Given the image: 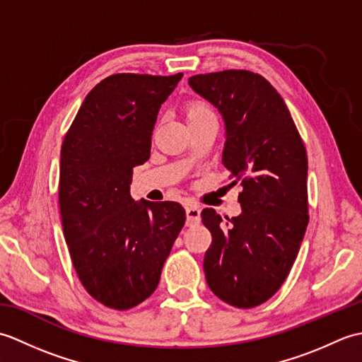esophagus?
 Here are the masks:
<instances>
[{"instance_id":"esophagus-1","label":"esophagus","mask_w":362,"mask_h":362,"mask_svg":"<svg viewBox=\"0 0 362 362\" xmlns=\"http://www.w3.org/2000/svg\"><path fill=\"white\" fill-rule=\"evenodd\" d=\"M201 221V209L197 205H188L187 206V224L194 226Z\"/></svg>"}]
</instances>
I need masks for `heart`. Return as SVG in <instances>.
Listing matches in <instances>:
<instances>
[{
  "instance_id": "heart-1",
  "label": "heart",
  "mask_w": 362,
  "mask_h": 362,
  "mask_svg": "<svg viewBox=\"0 0 362 362\" xmlns=\"http://www.w3.org/2000/svg\"><path fill=\"white\" fill-rule=\"evenodd\" d=\"M213 112L202 99H191L185 104V118L187 121H194V119H201L205 117H211Z\"/></svg>"
}]
</instances>
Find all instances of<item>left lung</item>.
<instances>
[{"label":"left lung","mask_w":362,"mask_h":362,"mask_svg":"<svg viewBox=\"0 0 362 362\" xmlns=\"http://www.w3.org/2000/svg\"><path fill=\"white\" fill-rule=\"evenodd\" d=\"M188 83L226 122L222 163L240 183L241 214L201 216L213 241L204 271L213 294L255 308L286 280L308 226V158L291 113L271 82L247 70L196 74Z\"/></svg>","instance_id":"left-lung-1"}]
</instances>
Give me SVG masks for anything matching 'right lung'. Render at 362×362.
Segmentation results:
<instances>
[{
    "label": "right lung",
    "mask_w": 362,
    "mask_h": 362,
    "mask_svg": "<svg viewBox=\"0 0 362 362\" xmlns=\"http://www.w3.org/2000/svg\"><path fill=\"white\" fill-rule=\"evenodd\" d=\"M118 73L83 99L60 151L59 206L82 286L107 308L144 302L185 224L177 202L130 196L134 168L151 156L160 105L182 79Z\"/></svg>",
    "instance_id": "obj_1"
}]
</instances>
